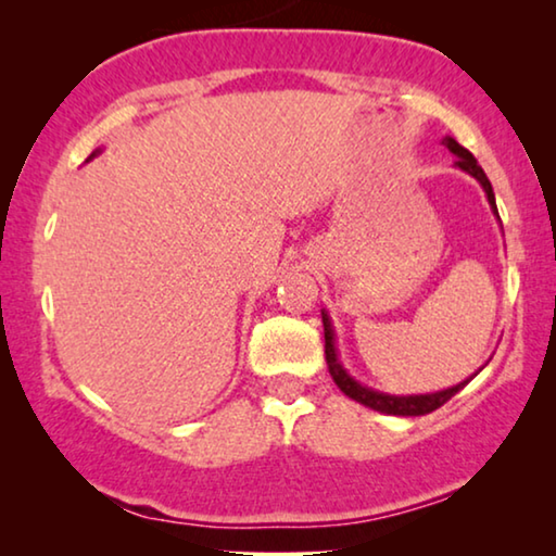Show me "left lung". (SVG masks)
<instances>
[{
    "label": "left lung",
    "mask_w": 556,
    "mask_h": 556,
    "mask_svg": "<svg viewBox=\"0 0 556 556\" xmlns=\"http://www.w3.org/2000/svg\"><path fill=\"white\" fill-rule=\"evenodd\" d=\"M447 149L455 154V164L460 166L463 172L473 174V177L481 181V187L485 189V194H489V202L491 207L496 210V200H493V189H491V181L485 177V172L478 166L476 156L470 154L468 149H463L458 141L455 139H445ZM498 215V212H496ZM324 339H326V364H329V371L333 377V382L341 392L346 394V397H352L356 402H362L364 407H371L377 409V413H387V415H405V417H413V415H428L432 409L443 407L447 400L453 397L455 392H460L466 382L451 387V390H443V392H435V394H413V397H392V394H382V392H375L369 390V387H362L359 382H354L352 377L346 375L344 369H341V364L337 359V349H333V331H331V324H329V316L324 314Z\"/></svg>",
    "instance_id": "left-lung-1"
}]
</instances>
